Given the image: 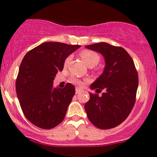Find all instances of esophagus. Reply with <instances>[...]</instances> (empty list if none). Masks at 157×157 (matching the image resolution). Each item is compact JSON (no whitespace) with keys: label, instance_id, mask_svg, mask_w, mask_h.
<instances>
[{"label":"esophagus","instance_id":"1","mask_svg":"<svg viewBox=\"0 0 157 157\" xmlns=\"http://www.w3.org/2000/svg\"><path fill=\"white\" fill-rule=\"evenodd\" d=\"M81 92H82V90H80V89L76 88V90H75V94H79Z\"/></svg>","mask_w":157,"mask_h":157}]
</instances>
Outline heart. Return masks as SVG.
I'll list each match as a JSON object with an SVG mask.
<instances>
[{
    "label": "heart",
    "mask_w": 157,
    "mask_h": 157,
    "mask_svg": "<svg viewBox=\"0 0 157 157\" xmlns=\"http://www.w3.org/2000/svg\"><path fill=\"white\" fill-rule=\"evenodd\" d=\"M80 56H81L82 59L84 60L88 66L90 67H94L95 65H97L98 63V62L100 61V56L97 52H94L92 50H89V49H83L80 52ZM71 60V56H67V57L64 60V65L67 66L68 64L69 61ZM71 81L74 84H76L78 86H82L84 82V81H82V79L78 78L76 76H72L71 78Z\"/></svg>",
    "instance_id": "b5f03b06"
}]
</instances>
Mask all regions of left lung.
<instances>
[{"label":"left lung","mask_w":157,"mask_h":157,"mask_svg":"<svg viewBox=\"0 0 157 157\" xmlns=\"http://www.w3.org/2000/svg\"><path fill=\"white\" fill-rule=\"evenodd\" d=\"M105 59L103 74L90 86L98 94H90L85 109L90 121L102 130L114 128L128 117L136 101L138 75L131 56L123 48L100 42L86 45ZM104 93L99 96L98 93Z\"/></svg>","instance_id":"left-lung-1"}]
</instances>
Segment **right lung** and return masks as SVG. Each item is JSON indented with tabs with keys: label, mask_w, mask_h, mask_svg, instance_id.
I'll use <instances>...</instances> for the list:
<instances>
[{
	"label": "right lung",
	"mask_w": 157,
	"mask_h": 157,
	"mask_svg": "<svg viewBox=\"0 0 157 157\" xmlns=\"http://www.w3.org/2000/svg\"><path fill=\"white\" fill-rule=\"evenodd\" d=\"M79 47L48 41L23 57L16 78V94L23 114L36 127L49 130L64 119L75 89L71 83L63 89L54 88L52 81L63 70L65 59Z\"/></svg>",
	"instance_id": "1"
}]
</instances>
